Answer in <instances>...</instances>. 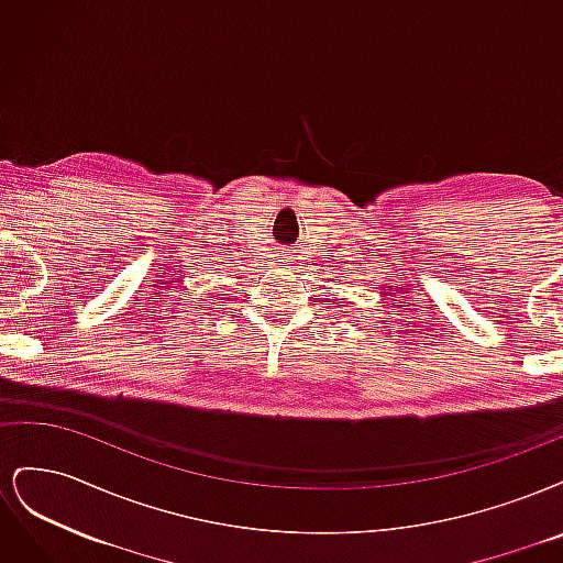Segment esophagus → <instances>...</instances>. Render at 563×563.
<instances>
[{"mask_svg": "<svg viewBox=\"0 0 563 563\" xmlns=\"http://www.w3.org/2000/svg\"><path fill=\"white\" fill-rule=\"evenodd\" d=\"M284 258H288V255H284Z\"/></svg>", "mask_w": 563, "mask_h": 563, "instance_id": "34e87169", "label": "esophagus"}]
</instances>
